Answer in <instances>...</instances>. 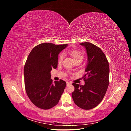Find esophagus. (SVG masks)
Returning <instances> with one entry per match:
<instances>
[{"mask_svg": "<svg viewBox=\"0 0 131 131\" xmlns=\"http://www.w3.org/2000/svg\"><path fill=\"white\" fill-rule=\"evenodd\" d=\"M70 84H72V82H67V85L68 86V85H70Z\"/></svg>", "mask_w": 131, "mask_h": 131, "instance_id": "esophagus-1", "label": "esophagus"}]
</instances>
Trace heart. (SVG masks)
Instances as JSON below:
<instances>
[{
  "instance_id": "heart-1",
  "label": "heart",
  "mask_w": 131,
  "mask_h": 131,
  "mask_svg": "<svg viewBox=\"0 0 131 131\" xmlns=\"http://www.w3.org/2000/svg\"><path fill=\"white\" fill-rule=\"evenodd\" d=\"M69 53L72 55L75 61L78 60H80L81 61H82L83 57H84V54H83L81 51L79 50H72L70 51ZM63 58V54H61L59 55L58 58V63H61L62 62Z\"/></svg>"
}]
</instances>
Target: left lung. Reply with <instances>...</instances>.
<instances>
[{"mask_svg": "<svg viewBox=\"0 0 131 131\" xmlns=\"http://www.w3.org/2000/svg\"><path fill=\"white\" fill-rule=\"evenodd\" d=\"M80 45L85 47L88 54L86 74L82 77L85 85L73 83L75 90L72 96L78 106L89 110L97 106L105 96L109 83V66L100 47L89 42Z\"/></svg>", "mask_w": 131, "mask_h": 131, "instance_id": "obj_1", "label": "left lung"}]
</instances>
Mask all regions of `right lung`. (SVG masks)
Returning a JSON list of instances; mask_svg holds the SVG:
<instances>
[{"label": "right lung", "mask_w": 131, "mask_h": 131, "mask_svg": "<svg viewBox=\"0 0 131 131\" xmlns=\"http://www.w3.org/2000/svg\"><path fill=\"white\" fill-rule=\"evenodd\" d=\"M67 45L42 43L34 47L27 58L24 67L26 91L31 102L39 108H53L64 92L66 82L60 80L53 83L50 72L57 67L58 54Z\"/></svg>", "instance_id": "obj_1"}]
</instances>
